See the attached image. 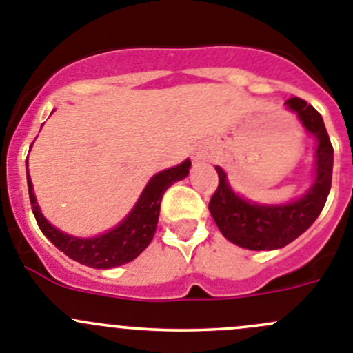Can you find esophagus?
<instances>
[{
    "mask_svg": "<svg viewBox=\"0 0 353 353\" xmlns=\"http://www.w3.org/2000/svg\"><path fill=\"white\" fill-rule=\"evenodd\" d=\"M193 158H195L196 161H199V160H202V157H200V154H195V157H193Z\"/></svg>",
    "mask_w": 353,
    "mask_h": 353,
    "instance_id": "1",
    "label": "esophagus"
}]
</instances>
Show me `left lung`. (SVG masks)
<instances>
[{
	"mask_svg": "<svg viewBox=\"0 0 353 353\" xmlns=\"http://www.w3.org/2000/svg\"><path fill=\"white\" fill-rule=\"evenodd\" d=\"M289 110L296 111L305 128L319 139L317 146V177L312 190L298 202L289 205L266 207L249 203L239 199L226 183V174L216 167V192L210 196L209 210L217 228L230 242L251 249V251H272L288 245L310 228L322 212L327 200L332 181V144L324 127L321 113L299 97L288 101Z\"/></svg>",
	"mask_w": 353,
	"mask_h": 353,
	"instance_id": "left-lung-1",
	"label": "left lung"
}]
</instances>
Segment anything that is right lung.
I'll list each match as a JSON object with an SVG mask.
<instances>
[{
    "instance_id": "add662e5",
    "label": "right lung",
    "mask_w": 353,
    "mask_h": 353,
    "mask_svg": "<svg viewBox=\"0 0 353 353\" xmlns=\"http://www.w3.org/2000/svg\"><path fill=\"white\" fill-rule=\"evenodd\" d=\"M190 167H192V161L186 160L181 165L158 172L157 176L151 177L134 210L117 228L95 239H77V236H69L55 230L39 212L34 193H32L31 179L28 176L31 209L43 235L47 236L59 251L90 268H114V266H121L136 259L150 245L157 232L161 196L170 184L188 176Z\"/></svg>"
}]
</instances>
